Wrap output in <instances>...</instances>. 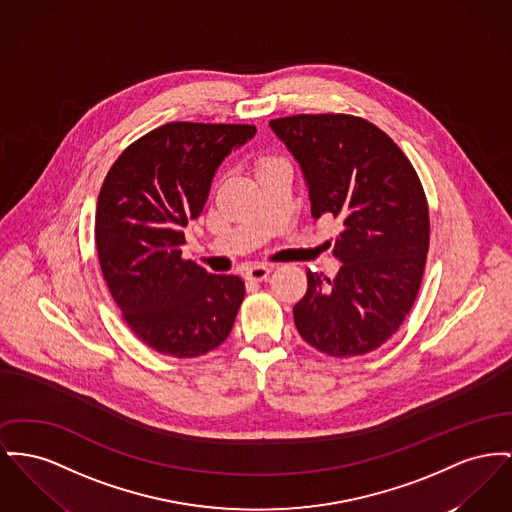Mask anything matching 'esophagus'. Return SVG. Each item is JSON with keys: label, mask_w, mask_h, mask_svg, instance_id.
<instances>
[{"label": "esophagus", "mask_w": 512, "mask_h": 512, "mask_svg": "<svg viewBox=\"0 0 512 512\" xmlns=\"http://www.w3.org/2000/svg\"><path fill=\"white\" fill-rule=\"evenodd\" d=\"M272 267L269 265H255V267H249L247 271H245V278L247 280H255V282H261V280H265L269 274H271Z\"/></svg>", "instance_id": "obj_1"}]
</instances>
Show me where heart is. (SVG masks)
I'll return each instance as SVG.
<instances>
[{
  "instance_id": "heart-1",
  "label": "heart",
  "mask_w": 512,
  "mask_h": 512,
  "mask_svg": "<svg viewBox=\"0 0 512 512\" xmlns=\"http://www.w3.org/2000/svg\"><path fill=\"white\" fill-rule=\"evenodd\" d=\"M265 162H269V160H263V162H261V164H265Z\"/></svg>"
}]
</instances>
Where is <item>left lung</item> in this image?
<instances>
[{
  "label": "left lung",
  "instance_id": "8db88e82",
  "mask_svg": "<svg viewBox=\"0 0 512 512\" xmlns=\"http://www.w3.org/2000/svg\"><path fill=\"white\" fill-rule=\"evenodd\" d=\"M300 162L311 214L342 222L334 278L307 269L294 305L301 338L332 358L363 356L400 329L420 292L429 249V209L420 178L400 147L371 121L350 114L271 120Z\"/></svg>",
  "mask_w": 512,
  "mask_h": 512
}]
</instances>
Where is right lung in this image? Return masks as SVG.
<instances>
[{
    "label": "right lung",
    "instance_id": "obj_1",
    "mask_svg": "<svg viewBox=\"0 0 512 512\" xmlns=\"http://www.w3.org/2000/svg\"><path fill=\"white\" fill-rule=\"evenodd\" d=\"M255 133L245 123L160 125L121 152L100 187L94 240L104 280L127 327L164 356H203L234 327L243 280L183 259L181 245L216 168Z\"/></svg>",
    "mask_w": 512,
    "mask_h": 512
}]
</instances>
